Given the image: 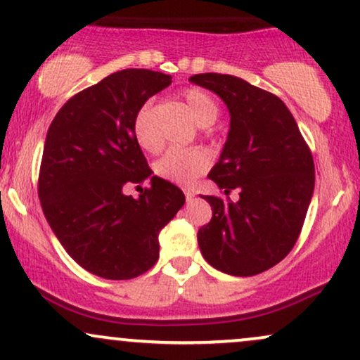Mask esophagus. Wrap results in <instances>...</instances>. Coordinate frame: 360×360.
Masks as SVG:
<instances>
[{"label": "esophagus", "instance_id": "esophagus-1", "mask_svg": "<svg viewBox=\"0 0 360 360\" xmlns=\"http://www.w3.org/2000/svg\"><path fill=\"white\" fill-rule=\"evenodd\" d=\"M184 192H185V198H187V202L193 200V197H195V192H193V190L187 188V190H184Z\"/></svg>", "mask_w": 360, "mask_h": 360}]
</instances>
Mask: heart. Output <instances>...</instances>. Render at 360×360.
Returning a JSON list of instances; mask_svg holds the SVG:
<instances>
[{
    "instance_id": "1",
    "label": "heart",
    "mask_w": 360,
    "mask_h": 360,
    "mask_svg": "<svg viewBox=\"0 0 360 360\" xmlns=\"http://www.w3.org/2000/svg\"><path fill=\"white\" fill-rule=\"evenodd\" d=\"M184 105L193 121L209 126L217 120L219 105L204 89L190 87L181 92ZM133 136L143 150H160V139L151 126V105L143 104L134 114ZM210 167V153L204 148H172L155 163L156 175L176 185H190Z\"/></svg>"
}]
</instances>
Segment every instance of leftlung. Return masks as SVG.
Listing matches in <instances>:
<instances>
[{
  "label": "left lung",
  "instance_id": "left-lung-1",
  "mask_svg": "<svg viewBox=\"0 0 360 360\" xmlns=\"http://www.w3.org/2000/svg\"><path fill=\"white\" fill-rule=\"evenodd\" d=\"M227 105L229 133L209 179L239 198L204 195L212 219L198 229L202 256L232 276H255L293 249L315 188V165L293 114L271 92L226 74H197Z\"/></svg>",
  "mask_w": 360,
  "mask_h": 360
}]
</instances>
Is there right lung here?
Returning <instances> with one entry per match:
<instances>
[{"label":"right lung","mask_w":360,"mask_h":360,"mask_svg":"<svg viewBox=\"0 0 360 360\" xmlns=\"http://www.w3.org/2000/svg\"><path fill=\"white\" fill-rule=\"evenodd\" d=\"M172 84L146 69L114 72L70 97L46 133L38 197L46 222L75 263L105 280H131L158 261L160 231L185 204L153 175L133 136L134 114ZM150 180L138 199L126 184Z\"/></svg>","instance_id":"obj_1"}]
</instances>
